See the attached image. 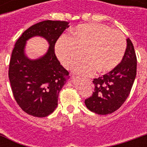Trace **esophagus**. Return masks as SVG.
Instances as JSON below:
<instances>
[{
	"mask_svg": "<svg viewBox=\"0 0 147 147\" xmlns=\"http://www.w3.org/2000/svg\"><path fill=\"white\" fill-rule=\"evenodd\" d=\"M85 82H87V83H89V84H90V83H92V81L90 80V79H88V78H85Z\"/></svg>",
	"mask_w": 147,
	"mask_h": 147,
	"instance_id": "34e87169",
	"label": "esophagus"
}]
</instances>
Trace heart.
I'll use <instances>...</instances> for the list:
<instances>
[{
  "mask_svg": "<svg viewBox=\"0 0 147 147\" xmlns=\"http://www.w3.org/2000/svg\"><path fill=\"white\" fill-rule=\"evenodd\" d=\"M127 41L123 33L101 24H80L63 35L55 46V54L65 67L69 68L80 59L83 52L86 58L73 67L83 76H91L97 70L111 71L123 59Z\"/></svg>",
  "mask_w": 147,
  "mask_h": 147,
  "instance_id": "1",
  "label": "heart"
}]
</instances>
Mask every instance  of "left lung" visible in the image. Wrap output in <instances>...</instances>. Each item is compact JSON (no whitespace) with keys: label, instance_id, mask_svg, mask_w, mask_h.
I'll list each match as a JSON object with an SVG mask.
<instances>
[{"label":"left lung","instance_id":"1","mask_svg":"<svg viewBox=\"0 0 147 147\" xmlns=\"http://www.w3.org/2000/svg\"><path fill=\"white\" fill-rule=\"evenodd\" d=\"M121 63L101 77L94 78V91L85 100L88 109L98 114H111L119 109L130 94L137 75V56L131 40Z\"/></svg>","mask_w":147,"mask_h":147}]
</instances>
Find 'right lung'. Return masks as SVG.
<instances>
[{"label":"right lung","instance_id":"add662e5","mask_svg":"<svg viewBox=\"0 0 147 147\" xmlns=\"http://www.w3.org/2000/svg\"><path fill=\"white\" fill-rule=\"evenodd\" d=\"M69 24L59 20L40 22L24 31L15 43L8 76L15 100L30 115L44 117L57 107L59 94L69 73L60 65L54 49ZM34 36L44 38L50 47L42 57L31 60L26 55L25 47L26 41Z\"/></svg>","mask_w":147,"mask_h":147}]
</instances>
